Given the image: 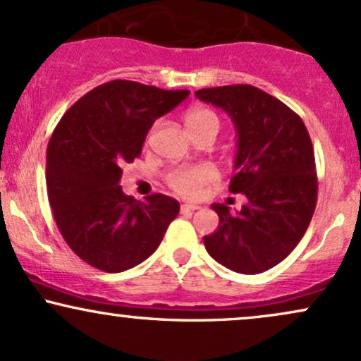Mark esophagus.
<instances>
[{
  "instance_id": "34e87169",
  "label": "esophagus",
  "mask_w": 361,
  "mask_h": 361,
  "mask_svg": "<svg viewBox=\"0 0 361 361\" xmlns=\"http://www.w3.org/2000/svg\"><path fill=\"white\" fill-rule=\"evenodd\" d=\"M200 207H198L197 204H183L181 205V212H195V210H198Z\"/></svg>"
}]
</instances>
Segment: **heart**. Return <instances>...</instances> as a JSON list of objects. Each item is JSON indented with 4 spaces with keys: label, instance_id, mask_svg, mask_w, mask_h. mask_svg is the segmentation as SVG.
<instances>
[{
    "label": "heart",
    "instance_id": "heart-1",
    "mask_svg": "<svg viewBox=\"0 0 361 361\" xmlns=\"http://www.w3.org/2000/svg\"><path fill=\"white\" fill-rule=\"evenodd\" d=\"M185 123L188 130L197 132L207 126H217L219 118L210 109L195 106L185 115ZM219 180V173L212 164H188V166L173 168L166 175V183L176 195L185 198L198 197L205 190V186L215 183Z\"/></svg>",
    "mask_w": 361,
    "mask_h": 361
}]
</instances>
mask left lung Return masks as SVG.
<instances>
[{"instance_id":"1","label":"left lung","mask_w":361,"mask_h":361,"mask_svg":"<svg viewBox=\"0 0 361 361\" xmlns=\"http://www.w3.org/2000/svg\"><path fill=\"white\" fill-rule=\"evenodd\" d=\"M195 97L233 118L238 152L229 192L247 198L235 214L212 205L219 229L204 238L205 250L233 271L270 270L295 250L316 209V159L307 128L285 103L251 85L198 90Z\"/></svg>"}]
</instances>
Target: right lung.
I'll list each match as a JSON object with an SVG mask.
<instances>
[{"mask_svg":"<svg viewBox=\"0 0 361 361\" xmlns=\"http://www.w3.org/2000/svg\"><path fill=\"white\" fill-rule=\"evenodd\" d=\"M188 90L115 80L97 86L62 115L47 146V195L68 246L85 263L120 273L147 259L180 212L163 193L127 197L122 168L142 152L149 128Z\"/></svg>","mask_w":361,"mask_h":361,"instance_id":"1","label":"right lung"}]
</instances>
